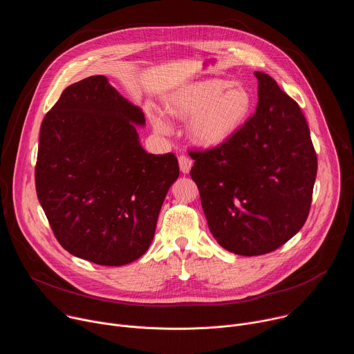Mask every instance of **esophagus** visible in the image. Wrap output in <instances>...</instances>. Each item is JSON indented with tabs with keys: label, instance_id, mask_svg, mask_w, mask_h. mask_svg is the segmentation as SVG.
<instances>
[{
	"label": "esophagus",
	"instance_id": "obj_1",
	"mask_svg": "<svg viewBox=\"0 0 354 354\" xmlns=\"http://www.w3.org/2000/svg\"><path fill=\"white\" fill-rule=\"evenodd\" d=\"M178 162H179V168L183 174H189L192 165H193V161L187 157V156H179L178 157Z\"/></svg>",
	"mask_w": 354,
	"mask_h": 354
}]
</instances>
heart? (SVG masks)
Masks as SVG:
<instances>
[{
  "label": "heart",
  "instance_id": "heart-1",
  "mask_svg": "<svg viewBox=\"0 0 354 354\" xmlns=\"http://www.w3.org/2000/svg\"><path fill=\"white\" fill-rule=\"evenodd\" d=\"M252 104L249 91L239 82L207 80L192 84L169 99L171 113L180 119L192 118L190 138L205 147L223 144L243 124ZM160 131L168 126L161 118H154Z\"/></svg>",
  "mask_w": 354,
  "mask_h": 354
}]
</instances>
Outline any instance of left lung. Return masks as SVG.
I'll list each match as a JSON object with an SVG mask.
<instances>
[{
    "label": "left lung",
    "instance_id": "obj_1",
    "mask_svg": "<svg viewBox=\"0 0 354 354\" xmlns=\"http://www.w3.org/2000/svg\"><path fill=\"white\" fill-rule=\"evenodd\" d=\"M258 106L223 144L193 149L190 171L217 242L232 254L276 250L306 224L317 153L298 104L265 73Z\"/></svg>",
    "mask_w": 354,
    "mask_h": 354
}]
</instances>
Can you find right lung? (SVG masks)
<instances>
[{
  "mask_svg": "<svg viewBox=\"0 0 354 354\" xmlns=\"http://www.w3.org/2000/svg\"><path fill=\"white\" fill-rule=\"evenodd\" d=\"M144 113L92 75L67 86L40 126L36 193L71 255L100 266L142 257L164 198L179 176L174 153L148 154L136 124Z\"/></svg>",
  "mask_w": 354,
  "mask_h": 354,
  "instance_id": "add662e5",
  "label": "right lung"
}]
</instances>
